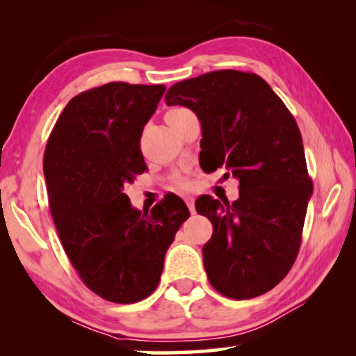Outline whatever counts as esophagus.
I'll list each match as a JSON object with an SVG mask.
<instances>
[{
    "instance_id": "obj_1",
    "label": "esophagus",
    "mask_w": 356,
    "mask_h": 356,
    "mask_svg": "<svg viewBox=\"0 0 356 356\" xmlns=\"http://www.w3.org/2000/svg\"><path fill=\"white\" fill-rule=\"evenodd\" d=\"M185 202H186V206H188L190 212L195 213V197H193V196H185Z\"/></svg>"
}]
</instances>
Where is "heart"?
<instances>
[{
    "label": "heart",
    "instance_id": "heart-1",
    "mask_svg": "<svg viewBox=\"0 0 356 356\" xmlns=\"http://www.w3.org/2000/svg\"><path fill=\"white\" fill-rule=\"evenodd\" d=\"M184 111H186V110H184V108H174V110H171L168 114H171V113H184ZM176 185L179 186V188H188V186H190L188 180L184 179V177L177 179V180H176Z\"/></svg>",
    "mask_w": 356,
    "mask_h": 356
}]
</instances>
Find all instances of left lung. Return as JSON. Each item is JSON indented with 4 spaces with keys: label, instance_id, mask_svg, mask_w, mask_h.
Instances as JSON below:
<instances>
[{
    "label": "left lung",
    "instance_id": "left-lung-1",
    "mask_svg": "<svg viewBox=\"0 0 356 356\" xmlns=\"http://www.w3.org/2000/svg\"><path fill=\"white\" fill-rule=\"evenodd\" d=\"M165 102L200 119V160L209 171L226 168L238 179L237 201L201 196L195 204L213 226L202 246L210 284L234 300L268 292L297 259L312 195L297 122L268 83L250 72L179 81Z\"/></svg>",
    "mask_w": 356,
    "mask_h": 356
}]
</instances>
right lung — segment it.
I'll return each mask as SVG.
<instances>
[{
    "label": "right lung",
    "instance_id": "add662e5",
    "mask_svg": "<svg viewBox=\"0 0 356 356\" xmlns=\"http://www.w3.org/2000/svg\"><path fill=\"white\" fill-rule=\"evenodd\" d=\"M165 89L114 81L78 94L45 147L48 201L63 248L84 284L113 303H136L155 291L166 251L190 216L176 195L141 213L124 193L147 168L140 140Z\"/></svg>",
    "mask_w": 356,
    "mask_h": 356
}]
</instances>
